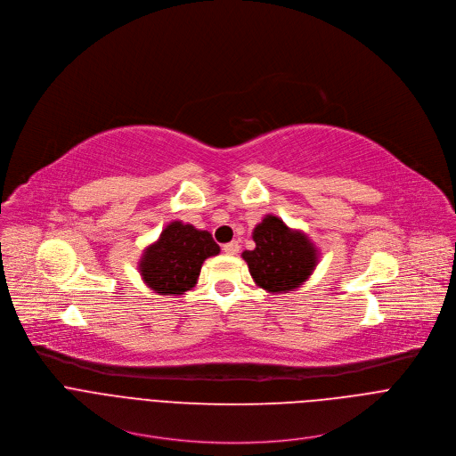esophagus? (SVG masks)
I'll list each match as a JSON object with an SVG mask.
<instances>
[{"mask_svg":"<svg viewBox=\"0 0 456 456\" xmlns=\"http://www.w3.org/2000/svg\"><path fill=\"white\" fill-rule=\"evenodd\" d=\"M239 249H240V244H239L237 240H232V242H228V244L223 246V251H224L226 255H237Z\"/></svg>","mask_w":456,"mask_h":456,"instance_id":"esophagus-1","label":"esophagus"}]
</instances>
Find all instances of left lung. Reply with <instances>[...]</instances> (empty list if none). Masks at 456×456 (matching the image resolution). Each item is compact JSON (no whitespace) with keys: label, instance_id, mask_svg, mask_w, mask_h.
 <instances>
[{"label":"left lung","instance_id":"left-lung-1","mask_svg":"<svg viewBox=\"0 0 456 456\" xmlns=\"http://www.w3.org/2000/svg\"><path fill=\"white\" fill-rule=\"evenodd\" d=\"M255 248L242 251L255 284L267 293L298 289L318 264V249L311 239L291 230L281 217L265 216L253 230Z\"/></svg>","mask_w":456,"mask_h":456}]
</instances>
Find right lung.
<instances>
[{"label":"right lung","mask_w":456,"mask_h":456,"mask_svg":"<svg viewBox=\"0 0 456 456\" xmlns=\"http://www.w3.org/2000/svg\"><path fill=\"white\" fill-rule=\"evenodd\" d=\"M219 251V244L207 230L172 221L159 239L143 249L138 264L140 275L158 295H185L198 284L203 262Z\"/></svg>","instance_id":"obj_1"}]
</instances>
